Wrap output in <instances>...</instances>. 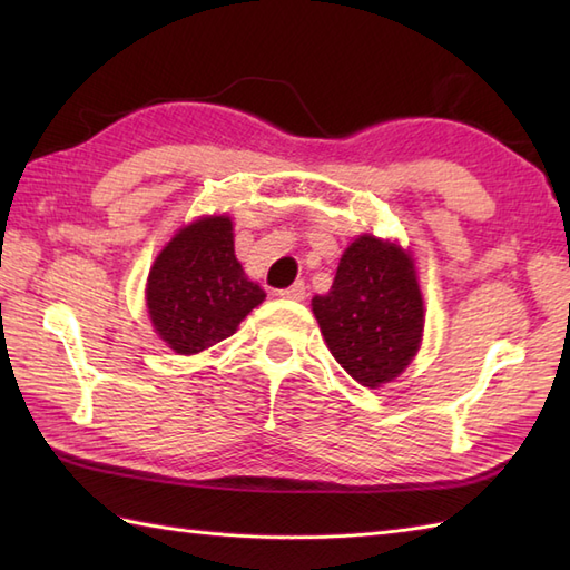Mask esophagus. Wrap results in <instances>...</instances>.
Masks as SVG:
<instances>
[{
  "label": "esophagus",
  "instance_id": "esophagus-1",
  "mask_svg": "<svg viewBox=\"0 0 570 570\" xmlns=\"http://www.w3.org/2000/svg\"><path fill=\"white\" fill-rule=\"evenodd\" d=\"M278 296L288 298V301H304L306 298V284L304 282H296V284H292L288 288H282V292H278Z\"/></svg>",
  "mask_w": 570,
  "mask_h": 570
}]
</instances>
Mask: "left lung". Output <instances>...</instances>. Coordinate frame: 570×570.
<instances>
[{
	"instance_id": "left-lung-1",
	"label": "left lung",
	"mask_w": 570,
	"mask_h": 570,
	"mask_svg": "<svg viewBox=\"0 0 570 570\" xmlns=\"http://www.w3.org/2000/svg\"><path fill=\"white\" fill-rule=\"evenodd\" d=\"M313 313L341 367L365 386L394 380L416 355L423 301L409 254L362 235L343 254L335 282Z\"/></svg>"
}]
</instances>
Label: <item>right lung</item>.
Segmentation results:
<instances>
[{
    "label": "right lung",
    "mask_w": 570,
    "mask_h": 570,
    "mask_svg": "<svg viewBox=\"0 0 570 570\" xmlns=\"http://www.w3.org/2000/svg\"><path fill=\"white\" fill-rule=\"evenodd\" d=\"M264 296L242 272L225 215L180 229L156 257L147 284L154 328L178 355L225 341Z\"/></svg>",
    "instance_id": "right-lung-1"
}]
</instances>
